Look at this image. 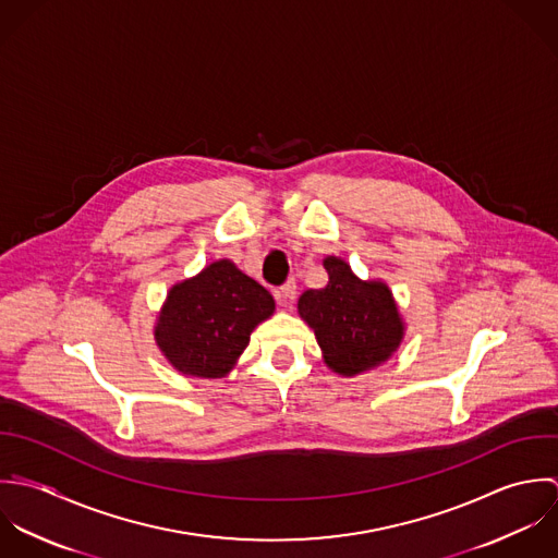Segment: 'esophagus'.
I'll return each mask as SVG.
<instances>
[{
	"mask_svg": "<svg viewBox=\"0 0 558 558\" xmlns=\"http://www.w3.org/2000/svg\"><path fill=\"white\" fill-rule=\"evenodd\" d=\"M295 293H298V284H295V280H289L280 291H278V300H280V304H291L293 300H295Z\"/></svg>",
	"mask_w": 558,
	"mask_h": 558,
	"instance_id": "1",
	"label": "esophagus"
}]
</instances>
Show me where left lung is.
Wrapping results in <instances>:
<instances>
[{
  "mask_svg": "<svg viewBox=\"0 0 558 558\" xmlns=\"http://www.w3.org/2000/svg\"><path fill=\"white\" fill-rule=\"evenodd\" d=\"M324 289H308L298 313L315 330L330 371L355 377L388 362L405 338L399 304L384 280L357 278L340 256H326Z\"/></svg>",
  "mask_w": 558,
  "mask_h": 558,
  "instance_id": "obj_1",
  "label": "left lung"
}]
</instances>
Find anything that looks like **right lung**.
I'll return each instance as SVG.
<instances>
[{
	"label": "right lung",
	"instance_id": "add662e5",
	"mask_svg": "<svg viewBox=\"0 0 558 558\" xmlns=\"http://www.w3.org/2000/svg\"><path fill=\"white\" fill-rule=\"evenodd\" d=\"M276 311L271 293L230 258L170 287L153 336L161 355L185 377L222 379L245 351L250 335Z\"/></svg>",
	"mask_w": 558,
	"mask_h": 558
}]
</instances>
